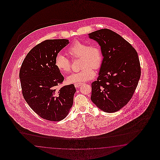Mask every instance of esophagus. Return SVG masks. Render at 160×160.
I'll list each match as a JSON object with an SVG mask.
<instances>
[{"label": "esophagus", "instance_id": "1", "mask_svg": "<svg viewBox=\"0 0 160 160\" xmlns=\"http://www.w3.org/2000/svg\"><path fill=\"white\" fill-rule=\"evenodd\" d=\"M82 84V83H81V82L80 83H75L74 84V86H75L76 88H78Z\"/></svg>", "mask_w": 160, "mask_h": 160}]
</instances>
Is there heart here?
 Listing matches in <instances>:
<instances>
[{
  "mask_svg": "<svg viewBox=\"0 0 160 160\" xmlns=\"http://www.w3.org/2000/svg\"><path fill=\"white\" fill-rule=\"evenodd\" d=\"M67 53L72 58H80V66L82 69L67 78L69 83H80L94 78V69L101 66L102 61V49L97 43L89 44L80 41H75L67 49ZM55 65L59 71L69 73L72 70L70 59L63 54H58L55 58Z\"/></svg>",
  "mask_w": 160,
  "mask_h": 160,
  "instance_id": "1",
  "label": "heart"
}]
</instances>
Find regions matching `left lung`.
I'll return each instance as SVG.
<instances>
[{"label":"left lung","mask_w":160,"mask_h":160,"mask_svg":"<svg viewBox=\"0 0 160 160\" xmlns=\"http://www.w3.org/2000/svg\"><path fill=\"white\" fill-rule=\"evenodd\" d=\"M102 49L103 59L96 81L92 83L91 100L102 111L114 112L126 106L141 76L137 52L120 35L108 29L88 34Z\"/></svg>","instance_id":"left-lung-1"}]
</instances>
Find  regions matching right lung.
I'll return each mask as SVG.
<instances>
[{
	"label": "right lung",
	"instance_id": "add662e5",
	"mask_svg": "<svg viewBox=\"0 0 160 160\" xmlns=\"http://www.w3.org/2000/svg\"><path fill=\"white\" fill-rule=\"evenodd\" d=\"M68 39L46 40L32 48L20 68L19 78L24 100L39 116L59 121L68 116L76 92L74 84L58 89L64 77L55 65L59 52Z\"/></svg>",
	"mask_w": 160,
	"mask_h": 160
}]
</instances>
